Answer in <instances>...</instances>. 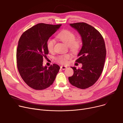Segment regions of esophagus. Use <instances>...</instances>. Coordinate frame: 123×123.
<instances>
[{
  "instance_id": "obj_1",
  "label": "esophagus",
  "mask_w": 123,
  "mask_h": 123,
  "mask_svg": "<svg viewBox=\"0 0 123 123\" xmlns=\"http://www.w3.org/2000/svg\"><path fill=\"white\" fill-rule=\"evenodd\" d=\"M67 68V67H66V66H61V68L63 69V70L66 69Z\"/></svg>"
}]
</instances>
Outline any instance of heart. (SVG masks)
Instances as JSON below:
<instances>
[{
	"instance_id": "heart-1",
	"label": "heart",
	"mask_w": 123,
	"mask_h": 123,
	"mask_svg": "<svg viewBox=\"0 0 123 123\" xmlns=\"http://www.w3.org/2000/svg\"><path fill=\"white\" fill-rule=\"evenodd\" d=\"M56 37L62 42L69 46L70 49L73 52H78L81 47V40L75 39V35L71 31L68 30L62 31L57 35ZM55 44V39L50 38L48 39L46 42V47L49 51L52 52L54 51ZM70 57L71 56L69 55L66 54L58 56L56 60L58 62L65 65L68 63Z\"/></svg>"
}]
</instances>
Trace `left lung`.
I'll list each match as a JSON object with an SVG mask.
<instances>
[{
    "mask_svg": "<svg viewBox=\"0 0 123 123\" xmlns=\"http://www.w3.org/2000/svg\"><path fill=\"white\" fill-rule=\"evenodd\" d=\"M80 34L83 46L75 61L82 63V68L72 67L74 74L68 77L69 83L80 89L92 86L100 78L103 72L106 49L104 38L95 28L85 22L70 24Z\"/></svg>",
    "mask_w": 123,
    "mask_h": 123,
    "instance_id": "obj_1",
    "label": "left lung"
}]
</instances>
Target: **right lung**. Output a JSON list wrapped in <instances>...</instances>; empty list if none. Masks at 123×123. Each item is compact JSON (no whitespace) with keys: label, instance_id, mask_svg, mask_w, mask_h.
Wrapping results in <instances>:
<instances>
[{"label":"right lung","instance_id":"obj_1","mask_svg":"<svg viewBox=\"0 0 123 123\" xmlns=\"http://www.w3.org/2000/svg\"><path fill=\"white\" fill-rule=\"evenodd\" d=\"M62 25L40 23L29 28L21 36L16 49L18 71L22 80L36 90L48 88L53 84L60 67L54 63L43 67V58L49 54L46 42Z\"/></svg>","mask_w":123,"mask_h":123}]
</instances>
